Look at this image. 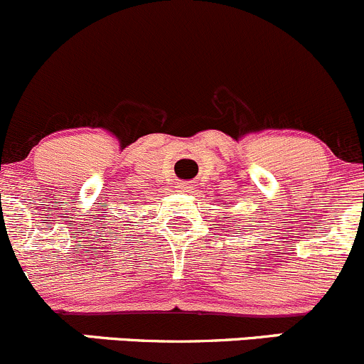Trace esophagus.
<instances>
[{
  "label": "esophagus",
  "mask_w": 364,
  "mask_h": 364,
  "mask_svg": "<svg viewBox=\"0 0 364 364\" xmlns=\"http://www.w3.org/2000/svg\"><path fill=\"white\" fill-rule=\"evenodd\" d=\"M190 190H192V185H190V183H179L178 185V192L186 193V192H190Z\"/></svg>",
  "instance_id": "esophagus-1"
}]
</instances>
